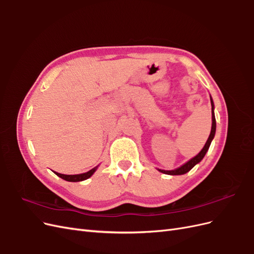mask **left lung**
Returning a JSON list of instances; mask_svg holds the SVG:
<instances>
[{"mask_svg": "<svg viewBox=\"0 0 254 254\" xmlns=\"http://www.w3.org/2000/svg\"><path fill=\"white\" fill-rule=\"evenodd\" d=\"M211 105H212V129H211V133H210L209 139H207L205 145L203 146L202 150L199 152L196 157H194L193 159H190L189 162H187L186 164L182 165L181 167L177 168V170H175V171H162V170H159L161 173L166 174V175H183V174L190 172L191 168H193L197 163L200 162V161L203 159V157L205 156L207 149H209V147H210L211 142H212L213 137L215 135V131H216V120H215V115H214V103L212 101V98H211Z\"/></svg>", "mask_w": 254, "mask_h": 254, "instance_id": "obj_1", "label": "left lung"}]
</instances>
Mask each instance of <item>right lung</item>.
<instances>
[{
	"label": "right lung",
	"instance_id": "obj_1",
	"mask_svg": "<svg viewBox=\"0 0 254 254\" xmlns=\"http://www.w3.org/2000/svg\"><path fill=\"white\" fill-rule=\"evenodd\" d=\"M97 167L92 168L91 171L84 173V174H79V175H64V174H59V173H55L58 177H60L61 179L66 180V181H70V182H77V181H82V180H86L90 177L93 175V173L96 171Z\"/></svg>",
	"mask_w": 254,
	"mask_h": 254
}]
</instances>
